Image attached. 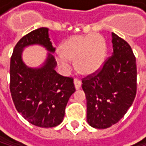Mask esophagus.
Instances as JSON below:
<instances>
[{"instance_id": "34e87169", "label": "esophagus", "mask_w": 146, "mask_h": 146, "mask_svg": "<svg viewBox=\"0 0 146 146\" xmlns=\"http://www.w3.org/2000/svg\"><path fill=\"white\" fill-rule=\"evenodd\" d=\"M74 87H75V88H76L77 90L80 88V87H81V82H80V80H77V79H74Z\"/></svg>"}]
</instances>
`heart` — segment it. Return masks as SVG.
<instances>
[{"label":"heart","mask_w":146,"mask_h":146,"mask_svg":"<svg viewBox=\"0 0 146 146\" xmlns=\"http://www.w3.org/2000/svg\"><path fill=\"white\" fill-rule=\"evenodd\" d=\"M57 62L66 68L69 62H74L80 74L90 76L98 72L105 64L108 55V44L106 38L98 33L76 35L60 44Z\"/></svg>","instance_id":"1"}]
</instances>
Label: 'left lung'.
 Wrapping results in <instances>:
<instances>
[{
    "mask_svg": "<svg viewBox=\"0 0 146 146\" xmlns=\"http://www.w3.org/2000/svg\"><path fill=\"white\" fill-rule=\"evenodd\" d=\"M112 56L96 75L83 79L87 99V121L96 129L116 123L132 105L137 93V66L126 41L111 33Z\"/></svg>",
    "mask_w": 146,
    "mask_h": 146,
    "instance_id": "obj_1",
    "label": "left lung"
}]
</instances>
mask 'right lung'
Here are the masks:
<instances>
[{
	"label": "right lung",
	"mask_w": 146,
	"mask_h": 146,
	"mask_svg": "<svg viewBox=\"0 0 146 146\" xmlns=\"http://www.w3.org/2000/svg\"><path fill=\"white\" fill-rule=\"evenodd\" d=\"M31 45H40L48 52L38 68L28 67L22 59L23 50ZM54 52L49 29L42 27L20 39L10 59V93L15 109L29 123L41 128L55 127L63 121L66 106L75 92L74 80L55 71Z\"/></svg>",
	"instance_id": "add662e5"
}]
</instances>
